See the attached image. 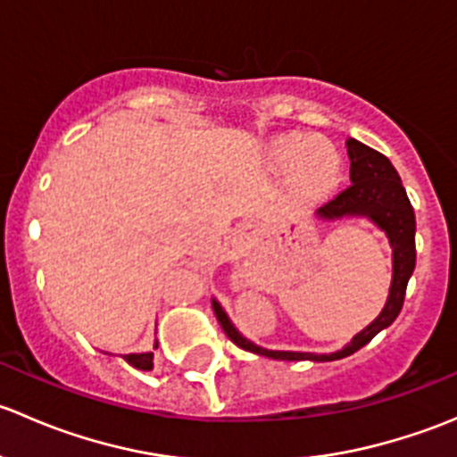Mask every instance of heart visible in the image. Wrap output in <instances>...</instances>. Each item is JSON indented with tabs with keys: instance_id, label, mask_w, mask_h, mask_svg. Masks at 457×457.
Segmentation results:
<instances>
[{
	"instance_id": "b5f03b06",
	"label": "heart",
	"mask_w": 457,
	"mask_h": 457,
	"mask_svg": "<svg viewBox=\"0 0 457 457\" xmlns=\"http://www.w3.org/2000/svg\"><path fill=\"white\" fill-rule=\"evenodd\" d=\"M278 161L285 168H298L312 183H325L338 170V154L331 143L318 137H294L278 147Z\"/></svg>"
}]
</instances>
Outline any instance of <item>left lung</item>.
<instances>
[{
    "label": "left lung",
    "mask_w": 457,
    "mask_h": 457,
    "mask_svg": "<svg viewBox=\"0 0 457 457\" xmlns=\"http://www.w3.org/2000/svg\"><path fill=\"white\" fill-rule=\"evenodd\" d=\"M347 152L349 161H352V168H349L352 186L340 192V195H336L331 201H327L322 207H318L316 214L322 220H338L345 219V216H365L386 234L391 252H394V276H391L389 296H386L380 316L370 322L365 329L358 331L352 343L345 345L340 352H276V349L258 347L252 340H247L232 325V320L225 314L223 307L219 305V301L212 298V310H214L228 338L237 347L258 353V356L274 358V361H340V358L352 356L353 352L365 347L373 336L380 334L382 329H386L398 318L400 310H403L407 283L413 274V267H416V214H413V207L409 203L398 172H395V168L385 154L356 139H347Z\"/></svg>",
    "instance_id": "1"
}]
</instances>
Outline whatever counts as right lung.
Returning <instances> with one entry per match:
<instances>
[{
	"label": "right lung",
	"instance_id": "obj_1",
	"mask_svg": "<svg viewBox=\"0 0 457 457\" xmlns=\"http://www.w3.org/2000/svg\"><path fill=\"white\" fill-rule=\"evenodd\" d=\"M156 347V345H154ZM126 358L128 362H130L132 367H137V370H141V371H150L152 367H154V353L152 352H145V353H126Z\"/></svg>",
	"mask_w": 457,
	"mask_h": 457
}]
</instances>
